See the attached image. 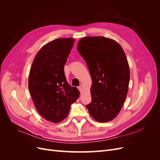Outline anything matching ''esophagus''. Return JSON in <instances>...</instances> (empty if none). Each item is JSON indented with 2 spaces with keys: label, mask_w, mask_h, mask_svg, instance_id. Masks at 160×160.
<instances>
[{
  "label": "esophagus",
  "mask_w": 160,
  "mask_h": 160,
  "mask_svg": "<svg viewBox=\"0 0 160 160\" xmlns=\"http://www.w3.org/2000/svg\"><path fill=\"white\" fill-rule=\"evenodd\" d=\"M78 89H79V90L80 91V92H81L82 90H83V87H82L81 85H80L79 87H78Z\"/></svg>",
  "instance_id": "esophagus-1"
}]
</instances>
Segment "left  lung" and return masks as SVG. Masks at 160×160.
Here are the masks:
<instances>
[{
    "label": "left lung",
    "instance_id": "obj_1",
    "mask_svg": "<svg viewBox=\"0 0 160 160\" xmlns=\"http://www.w3.org/2000/svg\"><path fill=\"white\" fill-rule=\"evenodd\" d=\"M77 49L92 79L91 102L86 107L97 122H110L120 112L128 95L130 72L126 55L118 42L103 37L82 38Z\"/></svg>",
    "mask_w": 160,
    "mask_h": 160
}]
</instances>
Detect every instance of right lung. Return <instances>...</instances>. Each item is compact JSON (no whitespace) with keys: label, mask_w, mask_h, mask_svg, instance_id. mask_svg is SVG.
Segmentation results:
<instances>
[{"label":"right lung","mask_w":160,"mask_h":160,"mask_svg":"<svg viewBox=\"0 0 160 160\" xmlns=\"http://www.w3.org/2000/svg\"><path fill=\"white\" fill-rule=\"evenodd\" d=\"M74 42V38H60L47 43L38 51L29 72L28 88L35 108L43 118L55 123L67 117L80 94L69 85L64 72Z\"/></svg>","instance_id":"1"}]
</instances>
